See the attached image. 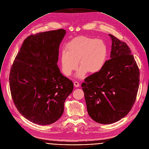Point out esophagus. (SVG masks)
<instances>
[{
	"instance_id": "obj_1",
	"label": "esophagus",
	"mask_w": 149,
	"mask_h": 149,
	"mask_svg": "<svg viewBox=\"0 0 149 149\" xmlns=\"http://www.w3.org/2000/svg\"><path fill=\"white\" fill-rule=\"evenodd\" d=\"M74 86L76 87H79L80 86V84L77 81H74Z\"/></svg>"
}]
</instances>
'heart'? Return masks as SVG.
<instances>
[{
  "instance_id": "b5f03b06",
  "label": "heart",
  "mask_w": 149,
  "mask_h": 149,
  "mask_svg": "<svg viewBox=\"0 0 149 149\" xmlns=\"http://www.w3.org/2000/svg\"><path fill=\"white\" fill-rule=\"evenodd\" d=\"M107 49L103 41L86 36L77 37L69 42L61 56L62 70L70 76L79 65L76 76L83 78L87 72L94 74L99 72L106 61Z\"/></svg>"
}]
</instances>
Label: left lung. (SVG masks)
Returning <instances> with one entry per match:
<instances>
[{
  "label": "left lung",
  "instance_id": "left-lung-1",
  "mask_svg": "<svg viewBox=\"0 0 149 149\" xmlns=\"http://www.w3.org/2000/svg\"><path fill=\"white\" fill-rule=\"evenodd\" d=\"M111 50L102 69L84 79L81 87L87 111L95 121L109 124L131 110L139 84V70L128 45L109 34Z\"/></svg>",
  "mask_w": 149,
  "mask_h": 149
}]
</instances>
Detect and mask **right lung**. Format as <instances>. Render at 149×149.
Here are the masks:
<instances>
[{"mask_svg": "<svg viewBox=\"0 0 149 149\" xmlns=\"http://www.w3.org/2000/svg\"><path fill=\"white\" fill-rule=\"evenodd\" d=\"M62 29L27 37L11 66L10 88L18 111L39 125H50L62 115L64 103L73 90V82L57 65Z\"/></svg>", "mask_w": 149, "mask_h": 149, "instance_id": "obj_1", "label": "right lung"}]
</instances>
